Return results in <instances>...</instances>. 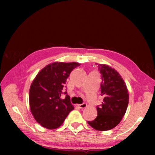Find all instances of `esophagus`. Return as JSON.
<instances>
[{"label":"esophagus","mask_w":155,"mask_h":155,"mask_svg":"<svg viewBox=\"0 0 155 155\" xmlns=\"http://www.w3.org/2000/svg\"><path fill=\"white\" fill-rule=\"evenodd\" d=\"M78 106L79 107V108H80V109H84V108H85L87 107V104H85V103H83L82 104L78 105Z\"/></svg>","instance_id":"obj_1"}]
</instances>
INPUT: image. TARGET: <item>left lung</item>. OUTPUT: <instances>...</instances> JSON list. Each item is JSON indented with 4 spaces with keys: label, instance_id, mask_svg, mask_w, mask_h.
Returning a JSON list of instances; mask_svg holds the SVG:
<instances>
[{
    "label": "left lung",
    "instance_id": "obj_1",
    "mask_svg": "<svg viewBox=\"0 0 155 155\" xmlns=\"http://www.w3.org/2000/svg\"><path fill=\"white\" fill-rule=\"evenodd\" d=\"M101 73V96L104 100L97 106V116L88 121L92 127L97 130L114 128L125 114L129 104V93L124 79L116 70L109 65L96 64Z\"/></svg>",
    "mask_w": 155,
    "mask_h": 155
}]
</instances>
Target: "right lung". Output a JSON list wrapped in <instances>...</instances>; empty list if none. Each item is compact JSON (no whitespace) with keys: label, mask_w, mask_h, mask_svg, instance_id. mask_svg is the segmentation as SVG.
<instances>
[{"label":"right lung","mask_w":155,"mask_h":155,"mask_svg":"<svg viewBox=\"0 0 155 155\" xmlns=\"http://www.w3.org/2000/svg\"><path fill=\"white\" fill-rule=\"evenodd\" d=\"M79 65L75 62L49 64L33 81L29 92L30 110L37 122L43 127L58 128L74 109L64 88L70 72ZM63 93L66 96L61 99Z\"/></svg>","instance_id":"obj_1"}]
</instances>
